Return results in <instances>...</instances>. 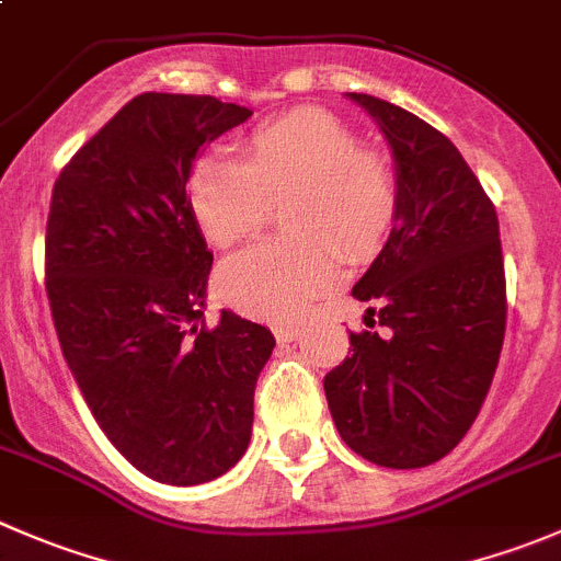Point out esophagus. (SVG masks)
Wrapping results in <instances>:
<instances>
[{
	"label": "esophagus",
	"mask_w": 561,
	"mask_h": 561,
	"mask_svg": "<svg viewBox=\"0 0 561 561\" xmlns=\"http://www.w3.org/2000/svg\"><path fill=\"white\" fill-rule=\"evenodd\" d=\"M274 334H276V340H279V342H293L298 336V325L279 323V325H274Z\"/></svg>",
	"instance_id": "1"
}]
</instances>
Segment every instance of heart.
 I'll return each mask as SVG.
<instances>
[{
  "instance_id": "b5f03b06",
  "label": "heart",
  "mask_w": 561,
  "mask_h": 561,
  "mask_svg": "<svg viewBox=\"0 0 561 561\" xmlns=\"http://www.w3.org/2000/svg\"><path fill=\"white\" fill-rule=\"evenodd\" d=\"M290 199L293 236L230 254L216 290L232 309L263 320H298L334 287L340 257H369L397 214L389 159L362 148L356 130L323 108H298L249 136L247 161L214 150L194 164L188 203L216 247L249 238L271 205Z\"/></svg>"
}]
</instances>
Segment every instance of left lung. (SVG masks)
<instances>
[{"label": "left lung", "instance_id": "obj_1", "mask_svg": "<svg viewBox=\"0 0 561 561\" xmlns=\"http://www.w3.org/2000/svg\"><path fill=\"white\" fill-rule=\"evenodd\" d=\"M347 98L389 145L397 214L353 285L358 301L378 304L383 334L351 331L353 351L325 375V400L353 453L422 469L458 447L496 373L507 320L496 208L442 130L380 98Z\"/></svg>", "mask_w": 561, "mask_h": 561}]
</instances>
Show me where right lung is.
<instances>
[{
  "mask_svg": "<svg viewBox=\"0 0 561 561\" xmlns=\"http://www.w3.org/2000/svg\"><path fill=\"white\" fill-rule=\"evenodd\" d=\"M249 117L214 95L142 92L51 192L46 293L62 356L108 442L167 485H203L243 458L276 345L230 309L205 325L214 254L186 197L205 145Z\"/></svg>",
  "mask_w": 561,
  "mask_h": 561,
  "instance_id": "obj_1",
  "label": "right lung"
}]
</instances>
